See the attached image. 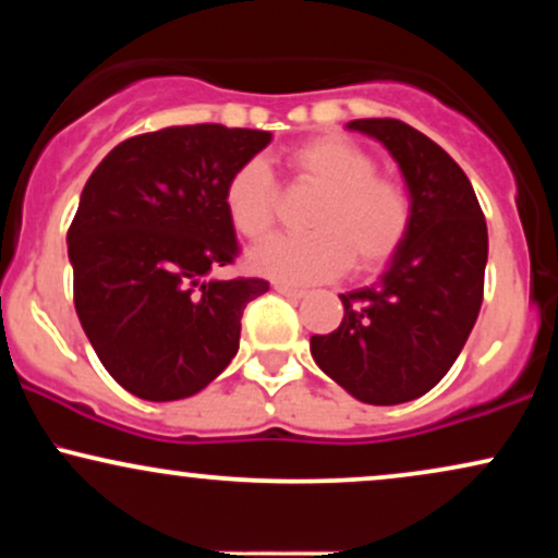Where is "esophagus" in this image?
<instances>
[{
  "label": "esophagus",
  "instance_id": "34e87169",
  "mask_svg": "<svg viewBox=\"0 0 558 558\" xmlns=\"http://www.w3.org/2000/svg\"><path fill=\"white\" fill-rule=\"evenodd\" d=\"M272 288H275V291L280 293V296L293 299V301H299V299H304V296H306L304 288H293V286H286V283H272Z\"/></svg>",
  "mask_w": 558,
  "mask_h": 558
}]
</instances>
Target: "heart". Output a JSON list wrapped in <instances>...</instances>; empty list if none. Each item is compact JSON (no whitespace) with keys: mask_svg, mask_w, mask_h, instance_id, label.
<instances>
[{"mask_svg":"<svg viewBox=\"0 0 558 558\" xmlns=\"http://www.w3.org/2000/svg\"><path fill=\"white\" fill-rule=\"evenodd\" d=\"M286 168L301 189L319 191L306 213L310 233L283 235L254 248L248 265L278 283L306 286L341 275L377 272L407 243L414 198L401 181L380 175L375 155L343 136H315L293 146ZM222 207L233 230L262 241L278 222L280 189L262 159H246L230 172Z\"/></svg>","mask_w":558,"mask_h":558,"instance_id":"heart-1","label":"heart"}]
</instances>
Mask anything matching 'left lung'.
Segmentation results:
<instances>
[{
	"label": "left lung",
	"instance_id": "left-lung-1",
	"mask_svg": "<svg viewBox=\"0 0 558 558\" xmlns=\"http://www.w3.org/2000/svg\"><path fill=\"white\" fill-rule=\"evenodd\" d=\"M386 144L414 198L412 233L375 286L341 293L343 319L310 349L325 375L375 407L438 386L483 304L488 228L470 178L425 133L393 118L351 120Z\"/></svg>",
	"mask_w": 558,
	"mask_h": 558
}]
</instances>
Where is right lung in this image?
Returning a JSON list of instances; mask_svg holds the SVG:
<instances>
[{
	"mask_svg": "<svg viewBox=\"0 0 558 558\" xmlns=\"http://www.w3.org/2000/svg\"><path fill=\"white\" fill-rule=\"evenodd\" d=\"M272 133L170 125L118 144L92 172L68 230L73 301L105 369L146 401L194 396L239 351L262 278L209 280L241 254L222 207L239 165Z\"/></svg>",
	"mask_w": 558,
	"mask_h": 558,
	"instance_id": "1",
	"label": "right lung"
}]
</instances>
